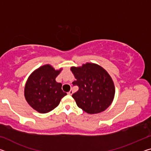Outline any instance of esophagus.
Returning <instances> with one entry per match:
<instances>
[{
    "instance_id": "obj_1",
    "label": "esophagus",
    "mask_w": 151,
    "mask_h": 151,
    "mask_svg": "<svg viewBox=\"0 0 151 151\" xmlns=\"http://www.w3.org/2000/svg\"><path fill=\"white\" fill-rule=\"evenodd\" d=\"M73 93V91L72 90H70V91L68 93V94H69V95H72Z\"/></svg>"
}]
</instances>
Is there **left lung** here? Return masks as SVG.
Here are the masks:
<instances>
[{"label":"left lung","instance_id":"8db88e82","mask_svg":"<svg viewBox=\"0 0 151 151\" xmlns=\"http://www.w3.org/2000/svg\"><path fill=\"white\" fill-rule=\"evenodd\" d=\"M70 70L76 79L73 85L78 86V91L72 95L77 106L88 114L105 111L115 93L109 73L101 66L89 63L80 67L73 66Z\"/></svg>","mask_w":151,"mask_h":151}]
</instances>
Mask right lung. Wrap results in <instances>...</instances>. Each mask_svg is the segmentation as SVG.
<instances>
[{
    "instance_id": "right-lung-1",
    "label": "right lung",
    "mask_w": 151,
    "mask_h": 151,
    "mask_svg": "<svg viewBox=\"0 0 151 151\" xmlns=\"http://www.w3.org/2000/svg\"><path fill=\"white\" fill-rule=\"evenodd\" d=\"M61 70H56L52 66L46 65L30 75L25 85L24 96L33 109L47 113L55 109L66 95L61 88L62 84L55 81Z\"/></svg>"
}]
</instances>
